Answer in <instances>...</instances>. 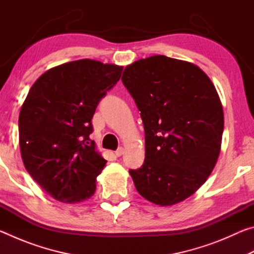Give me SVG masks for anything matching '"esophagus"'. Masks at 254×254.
<instances>
[{
	"label": "esophagus",
	"mask_w": 254,
	"mask_h": 254,
	"mask_svg": "<svg viewBox=\"0 0 254 254\" xmlns=\"http://www.w3.org/2000/svg\"><path fill=\"white\" fill-rule=\"evenodd\" d=\"M123 153H124V149L121 147V148H119V149L117 150V151H115V156H117V157H121Z\"/></svg>",
	"instance_id": "esophagus-1"
}]
</instances>
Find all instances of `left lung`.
<instances>
[{
    "mask_svg": "<svg viewBox=\"0 0 254 254\" xmlns=\"http://www.w3.org/2000/svg\"><path fill=\"white\" fill-rule=\"evenodd\" d=\"M122 81L144 127V162L128 170L137 192L160 206L185 200L207 180L221 151L216 88L194 64L161 55L128 65Z\"/></svg>",
    "mask_w": 254,
    "mask_h": 254,
    "instance_id": "8db88e82",
    "label": "left lung"
}]
</instances>
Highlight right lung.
Listing matches in <instances>:
<instances>
[{
    "mask_svg": "<svg viewBox=\"0 0 254 254\" xmlns=\"http://www.w3.org/2000/svg\"><path fill=\"white\" fill-rule=\"evenodd\" d=\"M123 67L81 59L51 68L32 85L19 115L21 157L51 197L74 204L92 197L106 160L89 134L98 103Z\"/></svg>",
    "mask_w": 254,
    "mask_h": 254,
    "instance_id": "right-lung-1",
    "label": "right lung"
}]
</instances>
